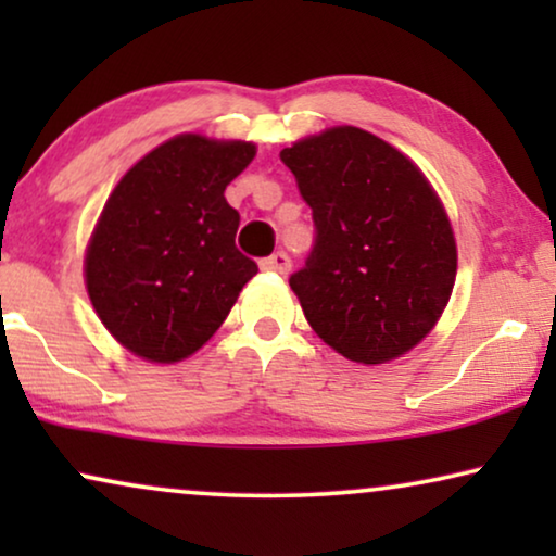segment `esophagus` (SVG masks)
I'll use <instances>...</instances> for the list:
<instances>
[{
    "label": "esophagus",
    "mask_w": 556,
    "mask_h": 556,
    "mask_svg": "<svg viewBox=\"0 0 556 556\" xmlns=\"http://www.w3.org/2000/svg\"><path fill=\"white\" fill-rule=\"evenodd\" d=\"M261 268L268 273H278V276H286V273L291 270V257H288V253H283V250H278V253L263 257Z\"/></svg>",
    "instance_id": "34e87169"
}]
</instances>
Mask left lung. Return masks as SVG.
I'll use <instances>...</instances> for the list:
<instances>
[{"instance_id":"8db88e82","label":"left lung","mask_w":556,"mask_h":556,"mask_svg":"<svg viewBox=\"0 0 556 556\" xmlns=\"http://www.w3.org/2000/svg\"><path fill=\"white\" fill-rule=\"evenodd\" d=\"M314 217L291 280L311 329L346 359L382 364L428 333L453 293L451 223L422 172L354 126L280 151Z\"/></svg>"}]
</instances>
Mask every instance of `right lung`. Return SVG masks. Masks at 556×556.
<instances>
[{"mask_svg": "<svg viewBox=\"0 0 556 556\" xmlns=\"http://www.w3.org/2000/svg\"><path fill=\"white\" fill-rule=\"evenodd\" d=\"M245 141L185 134L126 172L86 253L96 314L149 362H179L215 333L257 273L235 245L225 187L253 162Z\"/></svg>", "mask_w": 556, "mask_h": 556, "instance_id": "add662e5", "label": "right lung"}]
</instances>
